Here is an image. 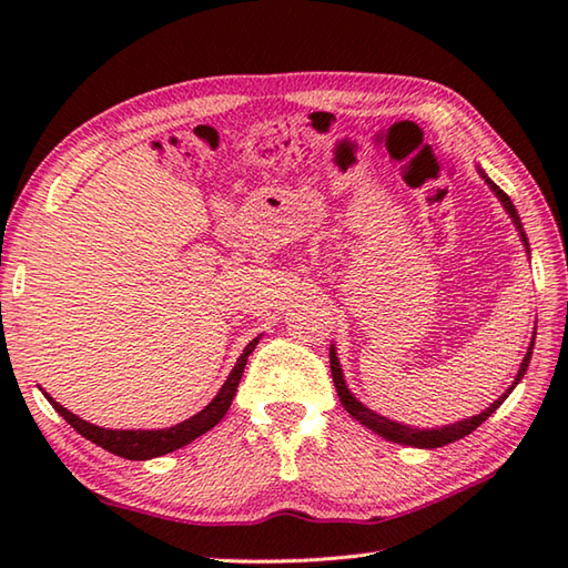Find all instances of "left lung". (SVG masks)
Returning <instances> with one entry per match:
<instances>
[{
    "label": "left lung",
    "mask_w": 568,
    "mask_h": 568,
    "mask_svg": "<svg viewBox=\"0 0 568 568\" xmlns=\"http://www.w3.org/2000/svg\"><path fill=\"white\" fill-rule=\"evenodd\" d=\"M478 173L486 178L488 187H490L493 192H496L498 200L503 202L505 212L510 214L513 224L517 226V232H520V241H523L527 253H529L527 234H525V229H523L520 216H517L515 204L510 202V197L505 195V192H503L496 183H493V180H490L484 171H478ZM535 334H537V327H535ZM532 348H535V336H532V342H529V346H527V354H525V358H523L520 371H517V376H515L513 385L498 397L496 403H493L490 407H486L480 415H474V417H468V419L456 422V425H446V427H437V429H417V427L400 425V422H393V419H388V417L373 413V409H368L364 403H358L356 397H354V393L346 388V381H344V373H342V366H339V358H336L334 344H332V348H329V364H332V378H334V385H336V393H339V400H342L346 413L352 415L356 422H361V425H364V427H368V429H373L376 434H381V437L388 439V442L405 444V446H417V449H437V446H446V444H452V442H456V439H464L466 434H470L476 427L484 425V422H486L493 413H496V409L505 403V397H508V395L515 390V385L523 381L525 371H527V366H529V358H532Z\"/></svg>",
    "instance_id": "8db88e82"
}]
</instances>
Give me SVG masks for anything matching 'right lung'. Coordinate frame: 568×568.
I'll return each mask as SVG.
<instances>
[{"label":"right lung","mask_w":568,"mask_h":568,"mask_svg":"<svg viewBox=\"0 0 568 568\" xmlns=\"http://www.w3.org/2000/svg\"><path fill=\"white\" fill-rule=\"evenodd\" d=\"M258 339L261 336H256V339L246 344L244 354L236 358V366L232 368V373H229V378L224 381L220 393L214 395V400L207 407L200 409V413L192 415L190 419L180 422V425L168 427V429H104V427L92 425V422H84L78 415H72L70 409L55 403L51 395H45V393L43 395L48 397V403L55 407V413L63 417L72 429L80 432L84 439H90L92 444H98V446H102V449L112 452L116 456L129 458V462H146V458H153V456L171 454V452L180 449V446L195 442L197 437H202L204 432H210L214 425H220V419L226 415L229 405H232V400H234L241 373H244L246 361H248L253 348H256Z\"/></svg>","instance_id":"1"}]
</instances>
